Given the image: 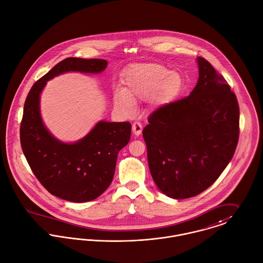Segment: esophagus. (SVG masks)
Wrapping results in <instances>:
<instances>
[{
  "label": "esophagus",
  "mask_w": 263,
  "mask_h": 263,
  "mask_svg": "<svg viewBox=\"0 0 263 263\" xmlns=\"http://www.w3.org/2000/svg\"><path fill=\"white\" fill-rule=\"evenodd\" d=\"M132 131H133L134 135L139 136L142 132V124L140 122H134L132 124Z\"/></svg>",
  "instance_id": "esophagus-1"
}]
</instances>
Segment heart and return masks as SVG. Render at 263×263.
<instances>
[{
	"instance_id": "obj_1",
	"label": "heart",
	"mask_w": 263,
	"mask_h": 263,
	"mask_svg": "<svg viewBox=\"0 0 263 263\" xmlns=\"http://www.w3.org/2000/svg\"><path fill=\"white\" fill-rule=\"evenodd\" d=\"M123 89L118 88L113 95L115 107L124 114H132L135 103L149 98L165 104L175 99L182 87V78L170 68L158 63H142L130 67L123 79Z\"/></svg>"
}]
</instances>
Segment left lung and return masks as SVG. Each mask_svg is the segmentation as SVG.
I'll return each instance as SVG.
<instances>
[{
    "label": "left lung",
    "instance_id": "obj_1",
    "mask_svg": "<svg viewBox=\"0 0 263 263\" xmlns=\"http://www.w3.org/2000/svg\"><path fill=\"white\" fill-rule=\"evenodd\" d=\"M197 62L199 80L190 96L154 111L143 129L152 178L175 200L211 186L231 161L239 138L236 96L209 61Z\"/></svg>",
    "mask_w": 263,
    "mask_h": 263
}]
</instances>
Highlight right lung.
<instances>
[{
	"label": "right lung",
	"mask_w": 263,
	"mask_h": 263,
	"mask_svg": "<svg viewBox=\"0 0 263 263\" xmlns=\"http://www.w3.org/2000/svg\"><path fill=\"white\" fill-rule=\"evenodd\" d=\"M107 65L105 59H63L33 85L25 101L20 127L23 153L41 184L51 195L68 202L92 201L109 187L118 153L130 140L131 124L102 120L82 139L63 142L42 120L41 93L47 82L60 74L72 71L97 74Z\"/></svg>",
	"instance_id": "add662e5"
}]
</instances>
